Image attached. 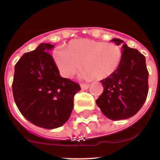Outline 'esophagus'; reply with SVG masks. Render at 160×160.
Masks as SVG:
<instances>
[{
	"instance_id": "1",
	"label": "esophagus",
	"mask_w": 160,
	"mask_h": 160,
	"mask_svg": "<svg viewBox=\"0 0 160 160\" xmlns=\"http://www.w3.org/2000/svg\"><path fill=\"white\" fill-rule=\"evenodd\" d=\"M80 87H81L82 90H88L89 88L90 85L89 84H85V83H82L80 84Z\"/></svg>"
}]
</instances>
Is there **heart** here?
<instances>
[{"label": "heart", "mask_w": 160, "mask_h": 160, "mask_svg": "<svg viewBox=\"0 0 160 160\" xmlns=\"http://www.w3.org/2000/svg\"><path fill=\"white\" fill-rule=\"evenodd\" d=\"M54 59L60 73L71 78L82 67L84 79L94 77L103 80L118 70L122 59L121 48L114 43L91 39H77L70 42L66 50L54 52Z\"/></svg>", "instance_id": "obj_1"}]
</instances>
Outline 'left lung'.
<instances>
[{
    "label": "left lung",
    "instance_id": "8db88e82",
    "mask_svg": "<svg viewBox=\"0 0 160 160\" xmlns=\"http://www.w3.org/2000/svg\"><path fill=\"white\" fill-rule=\"evenodd\" d=\"M122 44V59L114 73L101 80L104 91L96 103L101 112L114 121L127 119L141 109L149 91V72L146 58L119 38L111 40Z\"/></svg>",
    "mask_w": 160,
    "mask_h": 160
}]
</instances>
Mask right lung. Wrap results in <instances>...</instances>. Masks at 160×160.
Masks as SVG:
<instances>
[{
	"instance_id": "right-lung-1",
	"label": "right lung",
	"mask_w": 160,
	"mask_h": 160,
	"mask_svg": "<svg viewBox=\"0 0 160 160\" xmlns=\"http://www.w3.org/2000/svg\"><path fill=\"white\" fill-rule=\"evenodd\" d=\"M54 45L42 43L25 53L14 67L12 91L22 115L41 128L53 129L70 118L79 83L59 75L49 52Z\"/></svg>"
}]
</instances>
